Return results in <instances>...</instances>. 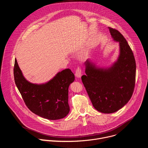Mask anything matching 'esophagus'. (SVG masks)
<instances>
[{
	"label": "esophagus",
	"instance_id": "1",
	"mask_svg": "<svg viewBox=\"0 0 148 148\" xmlns=\"http://www.w3.org/2000/svg\"><path fill=\"white\" fill-rule=\"evenodd\" d=\"M75 75L77 77L79 78L82 75V70L80 67H78L75 71Z\"/></svg>",
	"mask_w": 148,
	"mask_h": 148
}]
</instances>
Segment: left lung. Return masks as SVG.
Returning <instances> with one entry per match:
<instances>
[{"instance_id": "left-lung-1", "label": "left lung", "mask_w": 148, "mask_h": 148, "mask_svg": "<svg viewBox=\"0 0 148 148\" xmlns=\"http://www.w3.org/2000/svg\"><path fill=\"white\" fill-rule=\"evenodd\" d=\"M109 29L114 40L119 42L117 61L111 68L102 69L87 60L86 75L81 77L93 107L105 114L118 111L130 100L136 77L135 59L127 41L116 29Z\"/></svg>"}]
</instances>
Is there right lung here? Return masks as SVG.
I'll use <instances>...</instances> for the list:
<instances>
[{
	"label": "right lung",
	"instance_id": "obj_1",
	"mask_svg": "<svg viewBox=\"0 0 148 148\" xmlns=\"http://www.w3.org/2000/svg\"><path fill=\"white\" fill-rule=\"evenodd\" d=\"M13 74L16 85L32 112L50 120L61 119L68 115L69 87L74 81L71 70H62L48 82L38 85L25 78L15 59Z\"/></svg>",
	"mask_w": 148,
	"mask_h": 148
}]
</instances>
